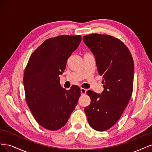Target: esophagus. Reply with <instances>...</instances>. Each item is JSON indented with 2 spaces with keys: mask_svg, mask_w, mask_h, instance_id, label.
<instances>
[{
  "mask_svg": "<svg viewBox=\"0 0 152 152\" xmlns=\"http://www.w3.org/2000/svg\"><path fill=\"white\" fill-rule=\"evenodd\" d=\"M80 92H81V94H86V92H87V89H84V88H82V87H81L80 88Z\"/></svg>",
  "mask_w": 152,
  "mask_h": 152,
  "instance_id": "esophagus-1",
  "label": "esophagus"
}]
</instances>
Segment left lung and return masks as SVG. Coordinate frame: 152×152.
Returning a JSON list of instances; mask_svg holds the SVG:
<instances>
[{
	"mask_svg": "<svg viewBox=\"0 0 152 152\" xmlns=\"http://www.w3.org/2000/svg\"><path fill=\"white\" fill-rule=\"evenodd\" d=\"M82 39L94 55L104 87L102 94L87 92L91 102L84 112L93 129L104 131L119 120L131 98L134 62L127 47L114 37L91 34Z\"/></svg>",
	"mask_w": 152,
	"mask_h": 152,
	"instance_id": "left-lung-1",
	"label": "left lung"
}]
</instances>
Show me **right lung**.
Segmentation results:
<instances>
[{
  "label": "right lung",
  "instance_id": "obj_1",
  "mask_svg": "<svg viewBox=\"0 0 152 152\" xmlns=\"http://www.w3.org/2000/svg\"><path fill=\"white\" fill-rule=\"evenodd\" d=\"M80 41V35L48 39L31 54L25 69L27 104L35 121L46 129L56 131L65 126L80 96L79 87L66 90L59 84V77Z\"/></svg>",
  "mask_w": 152,
  "mask_h": 152
}]
</instances>
